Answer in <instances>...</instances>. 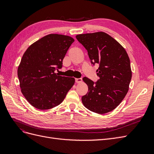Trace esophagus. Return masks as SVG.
I'll return each mask as SVG.
<instances>
[{
  "instance_id": "esophagus-1",
  "label": "esophagus",
  "mask_w": 154,
  "mask_h": 154,
  "mask_svg": "<svg viewBox=\"0 0 154 154\" xmlns=\"http://www.w3.org/2000/svg\"><path fill=\"white\" fill-rule=\"evenodd\" d=\"M75 81L77 83H82V78H76L75 79Z\"/></svg>"
}]
</instances>
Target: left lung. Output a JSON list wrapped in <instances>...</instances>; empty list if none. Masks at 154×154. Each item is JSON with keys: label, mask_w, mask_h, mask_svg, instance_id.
Returning a JSON list of instances; mask_svg holds the SVG:
<instances>
[{"label": "left lung", "mask_w": 154, "mask_h": 154, "mask_svg": "<svg viewBox=\"0 0 154 154\" xmlns=\"http://www.w3.org/2000/svg\"><path fill=\"white\" fill-rule=\"evenodd\" d=\"M76 38L87 50L91 63L99 64L96 72L100 78L96 83L83 78L88 92L82 96V103L94 112H109L121 103L128 91L132 71L127 51L104 32L80 34Z\"/></svg>", "instance_id": "left-lung-1"}]
</instances>
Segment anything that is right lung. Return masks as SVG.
<instances>
[{
  "mask_svg": "<svg viewBox=\"0 0 154 154\" xmlns=\"http://www.w3.org/2000/svg\"><path fill=\"white\" fill-rule=\"evenodd\" d=\"M74 40L49 34L32 44L25 51L17 74L22 94L35 108L47 110L60 105L74 84V78L59 76L63 59Z\"/></svg>",
  "mask_w": 154,
  "mask_h": 154,
  "instance_id": "right-lung-1",
  "label": "right lung"
}]
</instances>
